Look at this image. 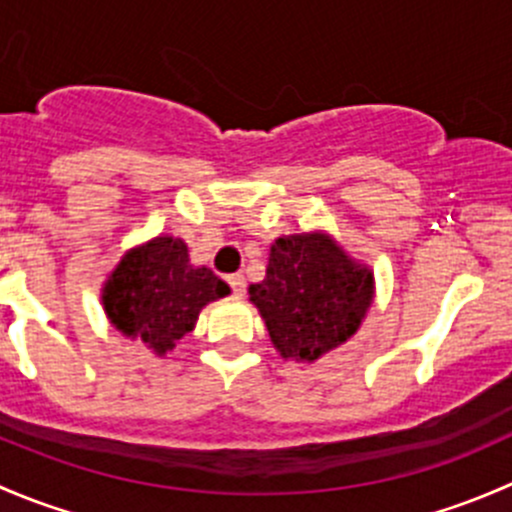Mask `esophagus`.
<instances>
[{"label": "esophagus", "instance_id": "34e87169", "mask_svg": "<svg viewBox=\"0 0 512 512\" xmlns=\"http://www.w3.org/2000/svg\"><path fill=\"white\" fill-rule=\"evenodd\" d=\"M227 285L232 287V292L235 294H242L245 292V277H242L240 272H235V275H227Z\"/></svg>", "mask_w": 512, "mask_h": 512}]
</instances>
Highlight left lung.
I'll return each instance as SVG.
<instances>
[{"mask_svg": "<svg viewBox=\"0 0 512 512\" xmlns=\"http://www.w3.org/2000/svg\"><path fill=\"white\" fill-rule=\"evenodd\" d=\"M371 294L374 275L324 235L275 240L265 280L250 285L272 344L297 361H314L347 342L371 307Z\"/></svg>", "mask_w": 512, "mask_h": 512, "instance_id": "1", "label": "left lung"}]
</instances>
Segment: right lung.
<instances>
[{
  "mask_svg": "<svg viewBox=\"0 0 512 512\" xmlns=\"http://www.w3.org/2000/svg\"><path fill=\"white\" fill-rule=\"evenodd\" d=\"M225 294L230 287L213 270L190 265L183 240L156 237L123 257L103 289V307L113 327L168 354L193 332L200 309Z\"/></svg>",
  "mask_w": 512,
  "mask_h": 512,
  "instance_id": "add662e5",
  "label": "right lung"
}]
</instances>
